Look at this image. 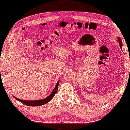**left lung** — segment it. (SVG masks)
Returning <instances> with one entry per match:
<instances>
[{
	"label": "left lung",
	"mask_w": 130,
	"mask_h": 130,
	"mask_svg": "<svg viewBox=\"0 0 130 130\" xmlns=\"http://www.w3.org/2000/svg\"><path fill=\"white\" fill-rule=\"evenodd\" d=\"M117 41L119 43V45H120V47L121 48V49L122 50V41H121V38L120 37H118V38H117Z\"/></svg>",
	"instance_id": "obj_1"
}]
</instances>
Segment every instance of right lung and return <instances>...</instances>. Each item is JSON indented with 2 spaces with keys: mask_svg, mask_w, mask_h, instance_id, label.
<instances>
[{
  "mask_svg": "<svg viewBox=\"0 0 130 130\" xmlns=\"http://www.w3.org/2000/svg\"><path fill=\"white\" fill-rule=\"evenodd\" d=\"M60 80H58L57 82V84L55 86L54 90H53V92H51L50 95L48 96L47 97H46L45 98L42 99H40V100H34V101H25V100H22V99H20L17 98L15 96H13L14 98H15L17 101H19L22 104L26 105V106H41L42 105H44L47 104L48 102H50L51 99L53 98V97L54 96L55 94L57 93V91L58 85H59Z\"/></svg>",
  "mask_w": 130,
  "mask_h": 130,
  "instance_id": "add662e5",
  "label": "right lung"
}]
</instances>
